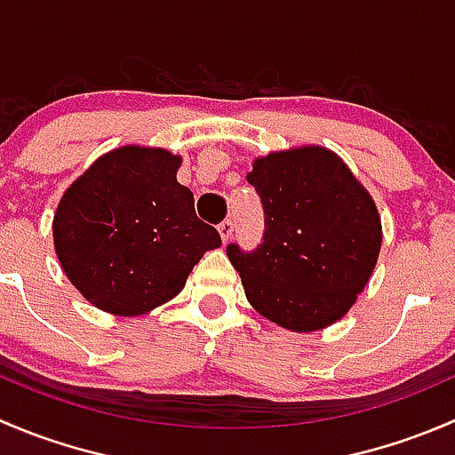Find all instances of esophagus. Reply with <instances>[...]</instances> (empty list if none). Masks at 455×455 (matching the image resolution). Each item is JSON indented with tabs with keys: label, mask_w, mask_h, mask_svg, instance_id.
Returning <instances> with one entry per match:
<instances>
[{
	"label": "esophagus",
	"mask_w": 455,
	"mask_h": 455,
	"mask_svg": "<svg viewBox=\"0 0 455 455\" xmlns=\"http://www.w3.org/2000/svg\"><path fill=\"white\" fill-rule=\"evenodd\" d=\"M218 231L220 235H222V240L228 242V237H231L233 233V220H222V222L218 224Z\"/></svg>",
	"instance_id": "obj_1"
}]
</instances>
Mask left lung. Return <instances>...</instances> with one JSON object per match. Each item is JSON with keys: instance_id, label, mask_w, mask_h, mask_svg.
Returning <instances> with one entry per match:
<instances>
[{"instance_id": "8db88e82", "label": "left lung", "mask_w": 455, "mask_h": 455, "mask_svg": "<svg viewBox=\"0 0 455 455\" xmlns=\"http://www.w3.org/2000/svg\"><path fill=\"white\" fill-rule=\"evenodd\" d=\"M264 209L253 251L227 255L257 313L295 332L341 319L365 288L380 251L374 200L323 147L277 151L246 173Z\"/></svg>"}]
</instances>
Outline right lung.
<instances>
[{
	"instance_id": "1",
	"label": "right lung",
	"mask_w": 455,
	"mask_h": 455,
	"mask_svg": "<svg viewBox=\"0 0 455 455\" xmlns=\"http://www.w3.org/2000/svg\"><path fill=\"white\" fill-rule=\"evenodd\" d=\"M180 156L121 147L100 156L63 194L54 249L76 291L96 308L134 316L185 286L202 255L222 244L176 180Z\"/></svg>"
}]
</instances>
